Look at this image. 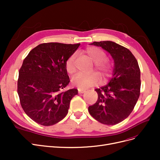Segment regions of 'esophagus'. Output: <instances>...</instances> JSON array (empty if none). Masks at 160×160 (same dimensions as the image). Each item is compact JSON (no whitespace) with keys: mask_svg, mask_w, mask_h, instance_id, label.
I'll use <instances>...</instances> for the list:
<instances>
[{"mask_svg":"<svg viewBox=\"0 0 160 160\" xmlns=\"http://www.w3.org/2000/svg\"><path fill=\"white\" fill-rule=\"evenodd\" d=\"M85 91H86V90H85V89H81V88H79V89H78V92H79V93H80V94H81V93H84Z\"/></svg>","mask_w":160,"mask_h":160,"instance_id":"1","label":"esophagus"}]
</instances>
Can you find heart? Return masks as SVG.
Wrapping results in <instances>:
<instances>
[{"mask_svg": "<svg viewBox=\"0 0 160 160\" xmlns=\"http://www.w3.org/2000/svg\"><path fill=\"white\" fill-rule=\"evenodd\" d=\"M86 52L95 63V66L97 70H98L103 76L109 75L111 66L109 62L105 61L107 59V55L103 51L97 47H89L87 49ZM75 55H72L65 62V69L69 74L73 73L75 71ZM99 80V77L95 73L86 74L79 72L72 77L71 82L72 85L78 88L87 89L98 83Z\"/></svg>", "mask_w": 160, "mask_h": 160, "instance_id": "heart-1", "label": "heart"}]
</instances>
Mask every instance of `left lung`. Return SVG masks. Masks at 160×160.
<instances>
[{"mask_svg": "<svg viewBox=\"0 0 160 160\" xmlns=\"http://www.w3.org/2000/svg\"><path fill=\"white\" fill-rule=\"evenodd\" d=\"M90 45L108 52L114 61V68L109 83L95 89L98 99L88 111L101 123L118 124L130 115L139 99L141 80L138 61L128 49L115 42H93Z\"/></svg>", "mask_w": 160, "mask_h": 160, "instance_id": "obj_1", "label": "left lung"}]
</instances>
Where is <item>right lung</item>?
<instances>
[{"label": "right lung", "instance_id": "add662e5", "mask_svg": "<svg viewBox=\"0 0 160 160\" xmlns=\"http://www.w3.org/2000/svg\"><path fill=\"white\" fill-rule=\"evenodd\" d=\"M80 44L42 43L32 49L18 72L17 92L25 113L49 126L63 119L77 89L64 91L70 80L65 62Z\"/></svg>", "mask_w": 160, "mask_h": 160}]
</instances>
